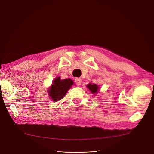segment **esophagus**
Segmentation results:
<instances>
[{
    "label": "esophagus",
    "mask_w": 154,
    "mask_h": 154,
    "mask_svg": "<svg viewBox=\"0 0 154 154\" xmlns=\"http://www.w3.org/2000/svg\"><path fill=\"white\" fill-rule=\"evenodd\" d=\"M75 82L77 84V85H81V79H80V78H76V79H75Z\"/></svg>",
    "instance_id": "obj_1"
}]
</instances>
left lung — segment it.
Instances as JSON below:
<instances>
[{
	"label": "left lung",
	"instance_id": "obj_1",
	"mask_svg": "<svg viewBox=\"0 0 154 154\" xmlns=\"http://www.w3.org/2000/svg\"><path fill=\"white\" fill-rule=\"evenodd\" d=\"M87 87L88 88L90 91H91V93L93 94H94V93H97L99 91V87L96 85V84H91V83H89L88 85H87Z\"/></svg>",
	"mask_w": 154,
	"mask_h": 154
}]
</instances>
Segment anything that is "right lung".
<instances>
[{"label":"right lung","instance_id":"add662e5","mask_svg":"<svg viewBox=\"0 0 154 154\" xmlns=\"http://www.w3.org/2000/svg\"><path fill=\"white\" fill-rule=\"evenodd\" d=\"M73 85V81L71 79L61 80L60 77H57L53 81L50 88L48 89L51 99L54 101H59L63 98Z\"/></svg>","mask_w":154,"mask_h":154}]
</instances>
